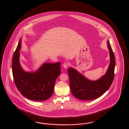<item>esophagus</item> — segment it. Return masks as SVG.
<instances>
[{
	"label": "esophagus",
	"mask_w": 129,
	"mask_h": 129,
	"mask_svg": "<svg viewBox=\"0 0 129 129\" xmlns=\"http://www.w3.org/2000/svg\"><path fill=\"white\" fill-rule=\"evenodd\" d=\"M69 66H70V64L68 62L64 63L63 64V66L64 67V68H65V69H66Z\"/></svg>",
	"instance_id": "esophagus-1"
}]
</instances>
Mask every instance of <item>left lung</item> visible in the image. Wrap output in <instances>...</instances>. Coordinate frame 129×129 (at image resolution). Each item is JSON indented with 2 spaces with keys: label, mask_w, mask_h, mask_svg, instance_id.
<instances>
[{
  "label": "left lung",
  "mask_w": 129,
  "mask_h": 129,
  "mask_svg": "<svg viewBox=\"0 0 129 129\" xmlns=\"http://www.w3.org/2000/svg\"><path fill=\"white\" fill-rule=\"evenodd\" d=\"M108 46L110 62L107 72L99 79L91 81L75 69L70 68L68 70L70 88L74 97L84 101L94 100L101 97L110 87L114 78L115 63V55L109 41Z\"/></svg>",
  "instance_id": "obj_1"
}]
</instances>
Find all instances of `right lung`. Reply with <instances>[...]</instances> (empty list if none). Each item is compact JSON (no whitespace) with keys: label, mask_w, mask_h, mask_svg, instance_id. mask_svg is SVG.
Instances as JSON below:
<instances>
[{"label":"right lung","mask_w":129,"mask_h":129,"mask_svg":"<svg viewBox=\"0 0 129 129\" xmlns=\"http://www.w3.org/2000/svg\"><path fill=\"white\" fill-rule=\"evenodd\" d=\"M21 47L20 39L12 60L15 84L25 97L35 101L46 100L52 95L56 80L61 73L60 63H45L36 72H26L19 61Z\"/></svg>","instance_id":"obj_1"}]
</instances>
